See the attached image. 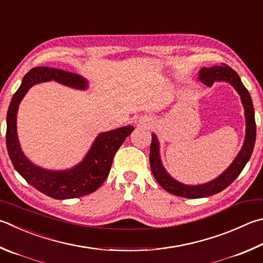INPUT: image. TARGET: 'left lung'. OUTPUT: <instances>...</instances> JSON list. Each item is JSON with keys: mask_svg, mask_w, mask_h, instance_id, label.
<instances>
[{"mask_svg": "<svg viewBox=\"0 0 263 263\" xmlns=\"http://www.w3.org/2000/svg\"><path fill=\"white\" fill-rule=\"evenodd\" d=\"M200 80L207 86H212L214 82H228L230 83L236 90L239 93L241 98V102L245 108V118H246V138L244 146H242L239 154L237 155L236 160L232 162V164L224 171V173L214 179L211 183L197 185V186H189L180 184L178 181L173 179L166 174V171L162 166L159 154V142H157L156 136L152 135V142L149 149V162L151 169L154 175L157 183L169 193L177 195V197L190 198V199H198L211 197L213 194L221 192L224 189H227L233 180L244 169V166L250 160L253 153V148L255 145L256 138V124L254 117V107L251 99V95L248 93L247 88L242 85L239 76L232 68H230L226 63H221L219 66H212V68H202L199 74Z\"/></svg>", "mask_w": 263, "mask_h": 263, "instance_id": "obj_1", "label": "left lung"}]
</instances>
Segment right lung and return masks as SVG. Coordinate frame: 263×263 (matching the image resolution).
<instances>
[{"label":"right lung","mask_w":263,"mask_h":263,"mask_svg":"<svg viewBox=\"0 0 263 263\" xmlns=\"http://www.w3.org/2000/svg\"><path fill=\"white\" fill-rule=\"evenodd\" d=\"M56 80L71 87L84 89L86 80L79 74L47 66H36L25 74L22 85L13 94L7 114V149L10 160L19 175L41 193L54 199H72L93 193L108 177L114 156L118 148L135 127L123 126L110 132L101 133L82 163L66 171H47L32 164L19 147L16 118L19 102L33 85Z\"/></svg>","instance_id":"right-lung-1"}]
</instances>
